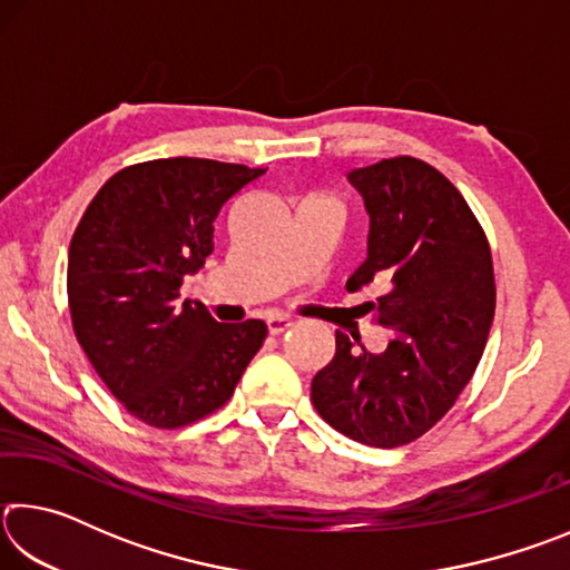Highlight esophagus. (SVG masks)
I'll return each instance as SVG.
<instances>
[{"label": "esophagus", "mask_w": 570, "mask_h": 570, "mask_svg": "<svg viewBox=\"0 0 570 570\" xmlns=\"http://www.w3.org/2000/svg\"><path fill=\"white\" fill-rule=\"evenodd\" d=\"M266 326H268V334H272V336H282L284 332L292 330L294 322L288 320V316H272V320L266 322Z\"/></svg>", "instance_id": "34e87169"}]
</instances>
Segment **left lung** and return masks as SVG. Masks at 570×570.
<instances>
[{
    "label": "left lung",
    "mask_w": 570,
    "mask_h": 570,
    "mask_svg": "<svg viewBox=\"0 0 570 570\" xmlns=\"http://www.w3.org/2000/svg\"><path fill=\"white\" fill-rule=\"evenodd\" d=\"M350 183L370 214V254L346 288L387 282L370 306L394 336L372 354L336 332L312 402L342 435L400 448L435 428L478 370L495 314L493 256L468 200L430 163L384 158Z\"/></svg>",
    "instance_id": "8db88e82"
}]
</instances>
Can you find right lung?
<instances>
[{
	"label": "right lung",
	"instance_id": "obj_1",
	"mask_svg": "<svg viewBox=\"0 0 570 570\" xmlns=\"http://www.w3.org/2000/svg\"><path fill=\"white\" fill-rule=\"evenodd\" d=\"M266 168L158 158L115 173L77 224L67 304L77 342L135 420L178 430L230 400L266 324H218L178 304L183 276L214 254V220Z\"/></svg>",
	"mask_w": 570,
	"mask_h": 570
}]
</instances>
